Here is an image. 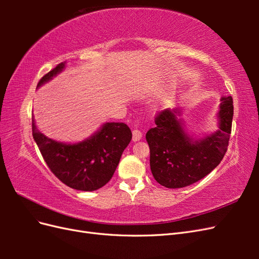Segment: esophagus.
<instances>
[{
	"instance_id": "1",
	"label": "esophagus",
	"mask_w": 259,
	"mask_h": 259,
	"mask_svg": "<svg viewBox=\"0 0 259 259\" xmlns=\"http://www.w3.org/2000/svg\"><path fill=\"white\" fill-rule=\"evenodd\" d=\"M142 137H143L142 132L138 130L133 131V140H134V142H138V140L142 139Z\"/></svg>"
}]
</instances>
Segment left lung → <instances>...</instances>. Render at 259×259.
I'll return each instance as SVG.
<instances>
[{
	"mask_svg": "<svg viewBox=\"0 0 259 259\" xmlns=\"http://www.w3.org/2000/svg\"><path fill=\"white\" fill-rule=\"evenodd\" d=\"M180 110L166 109L156 114L155 127L147 132L150 168L160 185L176 189L199 182L213 170L227 152L231 134L233 101L222 98L218 127L214 134L194 139L185 132Z\"/></svg>",
	"mask_w": 259,
	"mask_h": 259,
	"instance_id": "1",
	"label": "left lung"
}]
</instances>
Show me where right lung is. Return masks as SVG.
<instances>
[{
  "label": "right lung",
  "instance_id": "add662e5",
  "mask_svg": "<svg viewBox=\"0 0 259 259\" xmlns=\"http://www.w3.org/2000/svg\"><path fill=\"white\" fill-rule=\"evenodd\" d=\"M64 68L65 62L57 65L38 81L37 88L51 81ZM32 135L53 174L68 187L81 191L97 190L112 178L132 139L126 124L109 122L81 143H58L38 132L33 117Z\"/></svg>",
  "mask_w": 259,
  "mask_h": 259
}]
</instances>
